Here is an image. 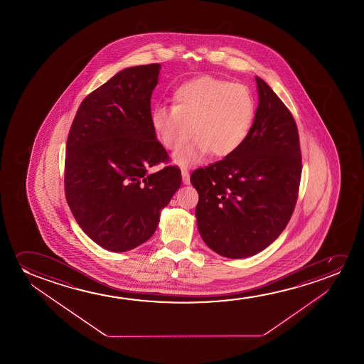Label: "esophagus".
<instances>
[{"instance_id":"esophagus-1","label":"esophagus","mask_w":364,"mask_h":364,"mask_svg":"<svg viewBox=\"0 0 364 364\" xmlns=\"http://www.w3.org/2000/svg\"><path fill=\"white\" fill-rule=\"evenodd\" d=\"M181 176H183V183H184L185 185H189L190 184V174L189 171L188 170H181Z\"/></svg>"}]
</instances>
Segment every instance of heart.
<instances>
[{
	"label": "heart",
	"mask_w": 364,
	"mask_h": 364,
	"mask_svg": "<svg viewBox=\"0 0 364 364\" xmlns=\"http://www.w3.org/2000/svg\"><path fill=\"white\" fill-rule=\"evenodd\" d=\"M173 107H156L151 113L155 138L166 150H178L193 135L196 139L174 156L180 166L199 163L206 155L234 154L249 138L256 100L249 87L203 75L179 85Z\"/></svg>",
	"instance_id": "b5f03b06"
}]
</instances>
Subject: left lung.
I'll list each match as a JSON object with an SVG mask.
<instances>
[{"instance_id":"left-lung-1","label":"left lung","mask_w":364,"mask_h":364,"mask_svg":"<svg viewBox=\"0 0 364 364\" xmlns=\"http://www.w3.org/2000/svg\"><path fill=\"white\" fill-rule=\"evenodd\" d=\"M259 105L249 138L236 153L195 170L200 236L216 254L245 259L259 254L289 224L299 195L301 149L294 117L256 77Z\"/></svg>"}]
</instances>
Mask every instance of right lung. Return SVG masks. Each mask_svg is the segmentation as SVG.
<instances>
[{
  "label": "right lung",
  "mask_w": 364,
  "mask_h": 364,
  "mask_svg": "<svg viewBox=\"0 0 364 364\" xmlns=\"http://www.w3.org/2000/svg\"><path fill=\"white\" fill-rule=\"evenodd\" d=\"M159 63L120 70L85 97L65 146V199L85 234L112 252L144 244L181 185L151 128Z\"/></svg>",
  "instance_id": "right-lung-1"
}]
</instances>
